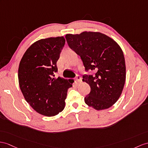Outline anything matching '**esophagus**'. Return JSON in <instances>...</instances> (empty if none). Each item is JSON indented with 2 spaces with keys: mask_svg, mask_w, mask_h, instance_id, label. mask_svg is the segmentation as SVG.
I'll return each mask as SVG.
<instances>
[{
  "mask_svg": "<svg viewBox=\"0 0 148 148\" xmlns=\"http://www.w3.org/2000/svg\"><path fill=\"white\" fill-rule=\"evenodd\" d=\"M75 82H76L77 84H79V83L82 82V77L80 75H77L76 78H75Z\"/></svg>",
  "mask_w": 148,
  "mask_h": 148,
  "instance_id": "1",
  "label": "esophagus"
}]
</instances>
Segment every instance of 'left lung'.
<instances>
[{
    "instance_id": "obj_1",
    "label": "left lung",
    "mask_w": 148,
    "mask_h": 148,
    "mask_svg": "<svg viewBox=\"0 0 148 148\" xmlns=\"http://www.w3.org/2000/svg\"><path fill=\"white\" fill-rule=\"evenodd\" d=\"M65 38L70 48L80 56L85 70L93 72L83 76V82L90 86L85 103L97 110L109 109L119 99L125 81V59L120 46L99 32L67 34Z\"/></svg>"
}]
</instances>
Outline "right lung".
Instances as JSON below:
<instances>
[{
    "mask_svg": "<svg viewBox=\"0 0 148 148\" xmlns=\"http://www.w3.org/2000/svg\"><path fill=\"white\" fill-rule=\"evenodd\" d=\"M64 44L63 36L41 39L30 46L19 63L18 79L24 99L45 116H55L64 109L68 89L74 82L54 78Z\"/></svg>",
    "mask_w": 148,
    "mask_h": 148,
    "instance_id": "1",
    "label": "right lung"
}]
</instances>
